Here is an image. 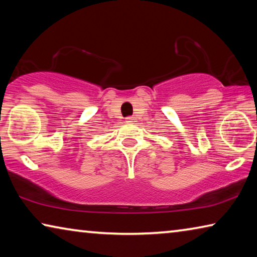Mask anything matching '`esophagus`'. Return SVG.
Wrapping results in <instances>:
<instances>
[{
  "mask_svg": "<svg viewBox=\"0 0 257 257\" xmlns=\"http://www.w3.org/2000/svg\"><path fill=\"white\" fill-rule=\"evenodd\" d=\"M125 120H127V122H136V121H135L136 119H135L134 116H128V118Z\"/></svg>",
  "mask_w": 257,
  "mask_h": 257,
  "instance_id": "1",
  "label": "esophagus"
}]
</instances>
